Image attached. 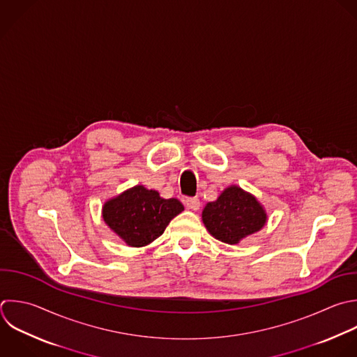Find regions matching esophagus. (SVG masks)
Here are the masks:
<instances>
[{
  "label": "esophagus",
  "mask_w": 357,
  "mask_h": 357,
  "mask_svg": "<svg viewBox=\"0 0 357 357\" xmlns=\"http://www.w3.org/2000/svg\"><path fill=\"white\" fill-rule=\"evenodd\" d=\"M185 205H187L191 211H198L199 206H201V201H199L197 197H194V198H187V199H185Z\"/></svg>",
  "instance_id": "obj_1"
}]
</instances>
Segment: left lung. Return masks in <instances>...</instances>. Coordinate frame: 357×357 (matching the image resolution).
Returning <instances> with one entry per match:
<instances>
[{"instance_id":"1","label":"left lung","mask_w":357,"mask_h":357,"mask_svg":"<svg viewBox=\"0 0 357 357\" xmlns=\"http://www.w3.org/2000/svg\"><path fill=\"white\" fill-rule=\"evenodd\" d=\"M266 220L264 205L238 185L226 187L202 211V222L209 234L231 245L259 231Z\"/></svg>"}]
</instances>
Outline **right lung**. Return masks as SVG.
<instances>
[{
    "label": "right lung",
    "instance_id": "add662e5",
    "mask_svg": "<svg viewBox=\"0 0 357 357\" xmlns=\"http://www.w3.org/2000/svg\"><path fill=\"white\" fill-rule=\"evenodd\" d=\"M184 211L177 198L165 199L156 190L134 185L107 199L105 223L130 247H145L163 234L173 218Z\"/></svg>",
    "mask_w": 357,
    "mask_h": 357
}]
</instances>
